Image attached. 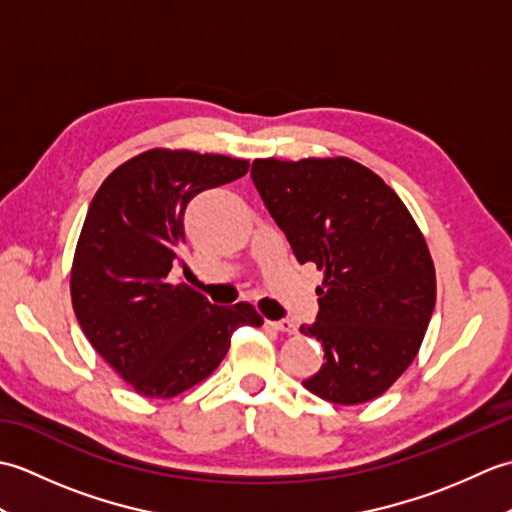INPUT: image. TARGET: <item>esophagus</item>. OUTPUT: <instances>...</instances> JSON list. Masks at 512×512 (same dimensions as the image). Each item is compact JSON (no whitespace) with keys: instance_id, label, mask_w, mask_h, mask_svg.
Returning <instances> with one entry per match:
<instances>
[{"instance_id":"34e87169","label":"esophagus","mask_w":512,"mask_h":512,"mask_svg":"<svg viewBox=\"0 0 512 512\" xmlns=\"http://www.w3.org/2000/svg\"><path fill=\"white\" fill-rule=\"evenodd\" d=\"M270 328H275L277 332H284V334H295L297 332V323L290 321V319H281V321H268Z\"/></svg>"}]
</instances>
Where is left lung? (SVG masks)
Instances as JSON below:
<instances>
[{
  "instance_id": "obj_1",
  "label": "left lung",
  "mask_w": 512,
  "mask_h": 512,
  "mask_svg": "<svg viewBox=\"0 0 512 512\" xmlns=\"http://www.w3.org/2000/svg\"><path fill=\"white\" fill-rule=\"evenodd\" d=\"M250 178L297 262L325 273L317 321L301 325L325 363L303 387L334 405L385 394L416 358L436 306V268L407 206L350 158H259Z\"/></svg>"
}]
</instances>
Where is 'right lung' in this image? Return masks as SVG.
Segmentation results:
<instances>
[{
	"mask_svg": "<svg viewBox=\"0 0 512 512\" xmlns=\"http://www.w3.org/2000/svg\"><path fill=\"white\" fill-rule=\"evenodd\" d=\"M246 171L248 160L149 149L114 169L90 202L70 275L74 314L140 396L173 398L202 383L239 325L264 323L246 301L215 306L171 279L184 266L187 204Z\"/></svg>",
	"mask_w": 512,
	"mask_h": 512,
	"instance_id": "add662e5",
	"label": "right lung"
}]
</instances>
